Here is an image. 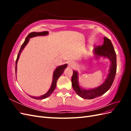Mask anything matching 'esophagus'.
Wrapping results in <instances>:
<instances>
[{"instance_id": "obj_1", "label": "esophagus", "mask_w": 131, "mask_h": 131, "mask_svg": "<svg viewBox=\"0 0 131 131\" xmlns=\"http://www.w3.org/2000/svg\"><path fill=\"white\" fill-rule=\"evenodd\" d=\"M75 65H76V64L74 61H69L68 63V66L70 67H74L75 66Z\"/></svg>"}]
</instances>
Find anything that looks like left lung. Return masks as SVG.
<instances>
[{
	"label": "left lung",
	"instance_id": "8db88e82",
	"mask_svg": "<svg viewBox=\"0 0 131 131\" xmlns=\"http://www.w3.org/2000/svg\"><path fill=\"white\" fill-rule=\"evenodd\" d=\"M93 52L95 58L98 59L103 57L108 59L110 62V66L109 73L103 83L97 88L91 89H84L79 85V73L77 71L73 70L72 78L73 88L78 96L88 100L100 97L107 92L113 84L116 72V54L110 39L104 37L103 45L95 47Z\"/></svg>",
	"mask_w": 131,
	"mask_h": 131
}]
</instances>
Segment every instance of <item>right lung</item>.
<instances>
[{
  "mask_svg": "<svg viewBox=\"0 0 131 131\" xmlns=\"http://www.w3.org/2000/svg\"><path fill=\"white\" fill-rule=\"evenodd\" d=\"M49 34V31H42V32H32L30 33V34H28V35L27 37L26 38L24 42L23 43V44L22 45L20 50L19 51V52L17 55V57L16 59V74L17 73V62L18 61V59L19 58V56H20V54L21 52H22V51L24 49L26 46L27 45V43H28L30 38L35 37L37 36H45V35H47ZM67 64H65L64 65H62L60 66L57 67L54 70V72L53 73V77H52V84H51V87L50 89L47 92L45 93L44 94L42 95V96H29L31 98H33L34 99H35V100H41V99H45L46 98H47L49 97L50 95L52 93V92L54 91L55 88L56 87V83L57 81V80L58 78L60 77L61 75L63 74V72H64V69L67 68Z\"/></svg>",
  "mask_w": 131,
  "mask_h": 131,
  "instance_id": "add662e5",
  "label": "right lung"
}]
</instances>
